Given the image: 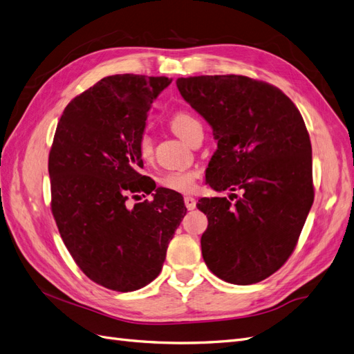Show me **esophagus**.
<instances>
[{
	"mask_svg": "<svg viewBox=\"0 0 354 354\" xmlns=\"http://www.w3.org/2000/svg\"><path fill=\"white\" fill-rule=\"evenodd\" d=\"M185 205L189 211L195 209L196 208V199L192 198V196H185Z\"/></svg>",
	"mask_w": 354,
	"mask_h": 354,
	"instance_id": "1",
	"label": "esophagus"
}]
</instances>
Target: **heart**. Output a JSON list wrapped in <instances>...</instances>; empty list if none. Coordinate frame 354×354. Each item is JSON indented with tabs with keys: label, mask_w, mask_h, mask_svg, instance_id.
Returning a JSON list of instances; mask_svg holds the SVG:
<instances>
[{
	"label": "heart",
	"mask_w": 354,
	"mask_h": 354,
	"mask_svg": "<svg viewBox=\"0 0 354 354\" xmlns=\"http://www.w3.org/2000/svg\"><path fill=\"white\" fill-rule=\"evenodd\" d=\"M169 125L173 128V131L183 138L185 142H189L198 128H201V122L196 120L194 115L187 112H176L169 120ZM137 152L140 155L143 160H149L153 155V143L152 138L146 131L140 134L137 140ZM198 180V173L192 169H176V171H168L162 177L159 178V185L173 192H180V194H189L195 189Z\"/></svg>",
	"instance_id": "heart-1"
}]
</instances>
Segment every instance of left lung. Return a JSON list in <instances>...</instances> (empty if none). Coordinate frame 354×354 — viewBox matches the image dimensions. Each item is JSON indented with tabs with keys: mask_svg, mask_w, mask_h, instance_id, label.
Returning a JSON list of instances; mask_svg holds the SVG:
<instances>
[{
	"mask_svg": "<svg viewBox=\"0 0 354 354\" xmlns=\"http://www.w3.org/2000/svg\"><path fill=\"white\" fill-rule=\"evenodd\" d=\"M176 84L217 140L207 183L233 192L229 199L202 198L196 205L208 218L203 261L229 283L264 281L291 257L315 199L303 116L274 85L242 75H201Z\"/></svg>",
	"mask_w": 354,
	"mask_h": 354,
	"instance_id": "8db88e82",
	"label": "left lung"
}]
</instances>
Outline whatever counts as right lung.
<instances>
[{"mask_svg":"<svg viewBox=\"0 0 354 354\" xmlns=\"http://www.w3.org/2000/svg\"><path fill=\"white\" fill-rule=\"evenodd\" d=\"M167 77L112 75L66 106L48 155L51 212L69 254L93 282L131 292L160 273L183 198L140 174L137 140ZM154 201L127 207L131 193ZM145 196V195H143Z\"/></svg>","mask_w":354,"mask_h":354,"instance_id":"obj_1","label":"right lung"}]
</instances>
